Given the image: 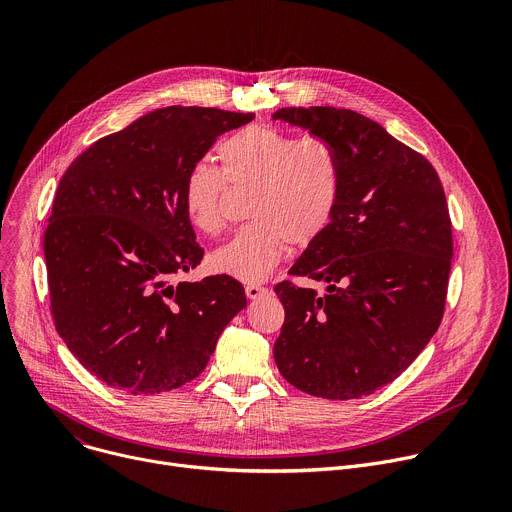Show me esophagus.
<instances>
[{
	"mask_svg": "<svg viewBox=\"0 0 512 512\" xmlns=\"http://www.w3.org/2000/svg\"><path fill=\"white\" fill-rule=\"evenodd\" d=\"M266 293H268V289H264V287H260V285H246V295H248V299H252V301L262 299Z\"/></svg>",
	"mask_w": 512,
	"mask_h": 512,
	"instance_id": "obj_1",
	"label": "esophagus"
}]
</instances>
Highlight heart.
<instances>
[{
    "instance_id": "b5f03b06",
    "label": "heart",
    "mask_w": 512,
    "mask_h": 512,
    "mask_svg": "<svg viewBox=\"0 0 512 512\" xmlns=\"http://www.w3.org/2000/svg\"><path fill=\"white\" fill-rule=\"evenodd\" d=\"M217 156L221 170L207 160L189 166L181 187L183 213L201 234H217L225 181L254 187L248 201L252 221L209 256V266L244 282H260L291 242L309 246L327 230L342 199V164L331 144L270 126L230 134L219 142Z\"/></svg>"
}]
</instances>
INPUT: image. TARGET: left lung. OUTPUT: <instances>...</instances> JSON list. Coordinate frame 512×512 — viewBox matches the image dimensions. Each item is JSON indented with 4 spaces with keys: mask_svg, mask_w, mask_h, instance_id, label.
<instances>
[{
    "mask_svg": "<svg viewBox=\"0 0 512 512\" xmlns=\"http://www.w3.org/2000/svg\"><path fill=\"white\" fill-rule=\"evenodd\" d=\"M272 120L331 144L342 164L337 211L289 270L321 280L325 295L274 287L285 307L274 362L307 394L360 399L403 374L441 323L453 258L445 193L425 156L362 113L282 107Z\"/></svg>",
    "mask_w": 512,
    "mask_h": 512,
    "instance_id": "left-lung-1",
    "label": "left lung"
}]
</instances>
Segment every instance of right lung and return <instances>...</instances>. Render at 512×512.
Returning a JSON list of instances; mask_svg holds the SVG:
<instances>
[{"label":"right lung","mask_w":512,"mask_h":512,"mask_svg":"<svg viewBox=\"0 0 512 512\" xmlns=\"http://www.w3.org/2000/svg\"><path fill=\"white\" fill-rule=\"evenodd\" d=\"M254 113L170 105L73 160L44 234L54 325L105 384L158 394L197 378L246 293L227 274L173 278L203 250L181 205L187 170Z\"/></svg>","instance_id":"obj_1"}]
</instances>
